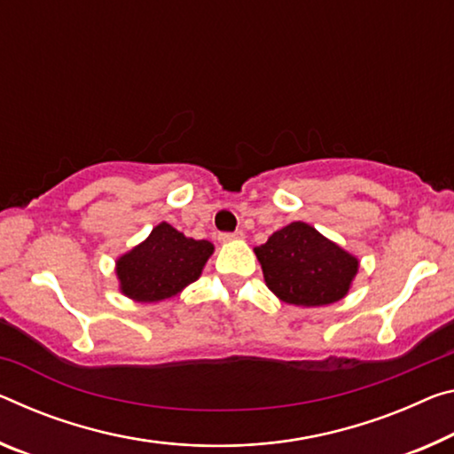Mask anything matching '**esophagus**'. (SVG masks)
<instances>
[{"label": "esophagus", "instance_id": "1", "mask_svg": "<svg viewBox=\"0 0 454 454\" xmlns=\"http://www.w3.org/2000/svg\"><path fill=\"white\" fill-rule=\"evenodd\" d=\"M242 230H236V232H220L218 234V240L220 242H230V240H239L242 239Z\"/></svg>", "mask_w": 454, "mask_h": 454}]
</instances>
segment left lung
<instances>
[{"instance_id":"8db88e82","label":"left lung","mask_w":454,"mask_h":454,"mask_svg":"<svg viewBox=\"0 0 454 454\" xmlns=\"http://www.w3.org/2000/svg\"><path fill=\"white\" fill-rule=\"evenodd\" d=\"M269 289L289 305L321 307L349 291L357 258L305 222L277 230L254 248Z\"/></svg>"}]
</instances>
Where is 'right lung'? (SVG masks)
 <instances>
[{"label": "right lung", "mask_w": 454, "mask_h": 454, "mask_svg": "<svg viewBox=\"0 0 454 454\" xmlns=\"http://www.w3.org/2000/svg\"><path fill=\"white\" fill-rule=\"evenodd\" d=\"M212 250L207 240L185 239L168 222H161L145 242L119 258L121 291L141 303L174 297L200 277Z\"/></svg>", "instance_id": "add662e5"}]
</instances>
